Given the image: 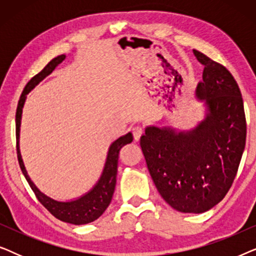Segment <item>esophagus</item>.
<instances>
[{
    "instance_id": "obj_1",
    "label": "esophagus",
    "mask_w": 256,
    "mask_h": 256,
    "mask_svg": "<svg viewBox=\"0 0 256 256\" xmlns=\"http://www.w3.org/2000/svg\"><path fill=\"white\" fill-rule=\"evenodd\" d=\"M143 132H144V129H143L141 126H136V127L132 128V135H134L135 141H138V140L141 138Z\"/></svg>"
}]
</instances>
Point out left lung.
Segmentation results:
<instances>
[{"label":"left lung","instance_id":"8db88e82","mask_svg":"<svg viewBox=\"0 0 256 256\" xmlns=\"http://www.w3.org/2000/svg\"><path fill=\"white\" fill-rule=\"evenodd\" d=\"M196 96L205 118L188 132L149 126L141 136L146 166L162 198L184 213H202L225 197L246 144V116L239 86L228 70L202 52Z\"/></svg>","mask_w":256,"mask_h":256}]
</instances>
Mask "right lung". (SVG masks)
<instances>
[{
    "label": "right lung",
    "mask_w": 256,
    "mask_h": 256,
    "mask_svg": "<svg viewBox=\"0 0 256 256\" xmlns=\"http://www.w3.org/2000/svg\"><path fill=\"white\" fill-rule=\"evenodd\" d=\"M66 58L65 54H60L58 57L52 59L42 71L34 76L26 86L24 87L22 96L20 98L18 106L16 110V149H17V158L20 166V170L26 177V180L29 183L30 188L36 194L38 200L40 204L54 216L56 218L62 220V222L73 224V225H85V224L92 222L96 220L102 213L106 211L108 205L110 204L112 197H113L115 184H116V174H118V154L124 146L132 141V132H128L121 138H118L116 141L112 143L110 149H108L106 163H104V171L101 174L100 180L98 183L94 185L90 191L87 192L82 197L74 199V200L70 202H58L54 200L43 192L38 190V188L34 184L31 178L28 174L26 166H24L22 156L20 152V118H22L23 106L26 102V94L31 90L34 88L42 80L46 78L48 74H51L52 71L60 64V62Z\"/></svg>",
    "instance_id": "right-lung-1"
}]
</instances>
